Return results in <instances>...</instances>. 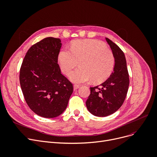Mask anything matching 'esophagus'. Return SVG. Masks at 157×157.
<instances>
[{
  "instance_id": "34e87169",
  "label": "esophagus",
  "mask_w": 157,
  "mask_h": 157,
  "mask_svg": "<svg viewBox=\"0 0 157 157\" xmlns=\"http://www.w3.org/2000/svg\"><path fill=\"white\" fill-rule=\"evenodd\" d=\"M79 88V85H76V84L74 85V89H75V90H77V89Z\"/></svg>"
}]
</instances>
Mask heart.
Listing matches in <instances>:
<instances>
[{"label": "heart", "mask_w": 157, "mask_h": 157, "mask_svg": "<svg viewBox=\"0 0 157 157\" xmlns=\"http://www.w3.org/2000/svg\"><path fill=\"white\" fill-rule=\"evenodd\" d=\"M62 71L69 75L79 64L80 67L73 72L71 79L77 83L91 79L99 83L107 79L113 71L115 58L112 50L97 40H79L73 42L71 51L65 48L59 56Z\"/></svg>", "instance_id": "heart-1"}]
</instances>
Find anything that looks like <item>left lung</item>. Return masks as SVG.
Here are the masks:
<instances>
[{
  "mask_svg": "<svg viewBox=\"0 0 157 157\" xmlns=\"http://www.w3.org/2000/svg\"><path fill=\"white\" fill-rule=\"evenodd\" d=\"M115 58L113 72L100 86L90 87L86 105L95 116L105 117L116 112L126 97L129 78L126 60L123 51L110 39L105 38Z\"/></svg>",
  "mask_w": 157,
  "mask_h": 157,
  "instance_id": "8db88e82",
  "label": "left lung"
}]
</instances>
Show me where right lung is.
Listing matches in <instances>:
<instances>
[{"label":"right lung","mask_w":157,"mask_h":157,"mask_svg":"<svg viewBox=\"0 0 157 157\" xmlns=\"http://www.w3.org/2000/svg\"><path fill=\"white\" fill-rule=\"evenodd\" d=\"M61 46L59 38L41 40L29 48L20 68V85L26 103L45 118L57 117L66 110L74 88L57 63Z\"/></svg>","instance_id":"obj_1"}]
</instances>
